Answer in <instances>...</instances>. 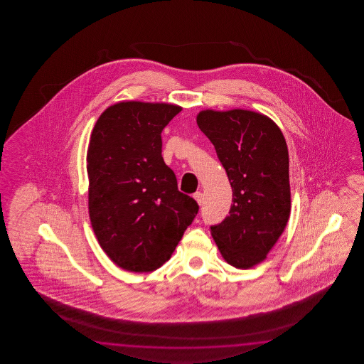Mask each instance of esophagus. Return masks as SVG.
I'll return each mask as SVG.
<instances>
[{"label": "esophagus", "mask_w": 364, "mask_h": 364, "mask_svg": "<svg viewBox=\"0 0 364 364\" xmlns=\"http://www.w3.org/2000/svg\"><path fill=\"white\" fill-rule=\"evenodd\" d=\"M193 199L198 201V204H199V205H201V204L204 203V195H203L200 191H199V193H193Z\"/></svg>", "instance_id": "34e87169"}]
</instances>
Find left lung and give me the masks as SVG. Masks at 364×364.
Returning a JSON list of instances; mask_svg holds the SVG:
<instances>
[{"mask_svg":"<svg viewBox=\"0 0 364 364\" xmlns=\"http://www.w3.org/2000/svg\"><path fill=\"white\" fill-rule=\"evenodd\" d=\"M196 122L232 190L229 216L210 226V234L226 263L252 268L265 260L290 216L287 140L269 117L246 109H205Z\"/></svg>","mask_w":364,"mask_h":364,"instance_id":"obj_1","label":"left lung"}]
</instances>
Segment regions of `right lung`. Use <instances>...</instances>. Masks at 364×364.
Masks as SVG:
<instances>
[{
	"label": "right lung",
	"instance_id": "1",
	"mask_svg": "<svg viewBox=\"0 0 364 364\" xmlns=\"http://www.w3.org/2000/svg\"><path fill=\"white\" fill-rule=\"evenodd\" d=\"M182 108L119 101L96 121L87 149L88 212L104 252L124 271L171 259L199 205L178 191L161 156V132Z\"/></svg>",
	"mask_w": 364,
	"mask_h": 364
}]
</instances>
